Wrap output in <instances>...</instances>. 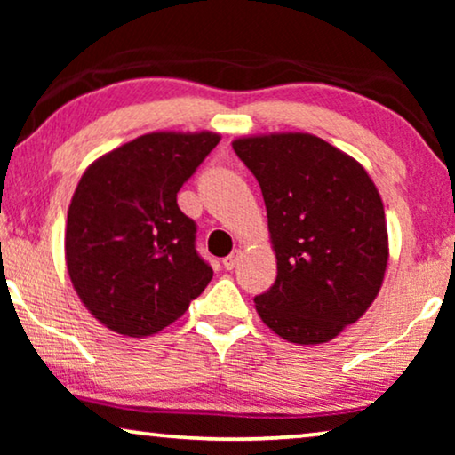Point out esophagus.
Segmentation results:
<instances>
[{"mask_svg":"<svg viewBox=\"0 0 455 455\" xmlns=\"http://www.w3.org/2000/svg\"><path fill=\"white\" fill-rule=\"evenodd\" d=\"M238 260H240V251H234L232 254H229V257L223 259V267H226L228 271H232L234 267L238 265Z\"/></svg>","mask_w":455,"mask_h":455,"instance_id":"obj_1","label":"esophagus"}]
</instances>
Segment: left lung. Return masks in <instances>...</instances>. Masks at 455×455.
Returning a JSON list of instances; mask_svg holds the SVG:
<instances>
[{
	"mask_svg": "<svg viewBox=\"0 0 455 455\" xmlns=\"http://www.w3.org/2000/svg\"><path fill=\"white\" fill-rule=\"evenodd\" d=\"M263 192L277 277L254 298L260 319L294 344H323L356 323L387 267L381 196L364 167L313 134L234 140Z\"/></svg>",
	"mask_w": 455,
	"mask_h": 455,
	"instance_id": "obj_1",
	"label": "left lung"
}]
</instances>
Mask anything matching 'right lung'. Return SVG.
I'll return each instance as SVG.
<instances>
[{
	"mask_svg": "<svg viewBox=\"0 0 455 455\" xmlns=\"http://www.w3.org/2000/svg\"><path fill=\"white\" fill-rule=\"evenodd\" d=\"M217 142L211 132L145 134L80 178L68 211V273L84 307L111 331H161L213 277L178 192Z\"/></svg>",
	"mask_w": 455,
	"mask_h": 455,
	"instance_id": "1",
	"label": "right lung"
}]
</instances>
